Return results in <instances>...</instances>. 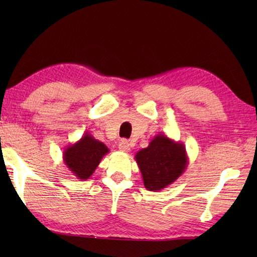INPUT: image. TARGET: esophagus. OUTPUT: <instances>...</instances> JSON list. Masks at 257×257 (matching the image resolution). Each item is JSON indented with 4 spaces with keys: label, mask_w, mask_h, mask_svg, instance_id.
Segmentation results:
<instances>
[{
    "label": "esophagus",
    "mask_w": 257,
    "mask_h": 257,
    "mask_svg": "<svg viewBox=\"0 0 257 257\" xmlns=\"http://www.w3.org/2000/svg\"><path fill=\"white\" fill-rule=\"evenodd\" d=\"M118 149L121 152H129L130 151V144L128 143V140L122 139L120 141L118 145Z\"/></svg>",
    "instance_id": "1"
}]
</instances>
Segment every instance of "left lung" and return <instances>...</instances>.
<instances>
[{
    "label": "left lung",
    "instance_id": "obj_1",
    "mask_svg": "<svg viewBox=\"0 0 257 257\" xmlns=\"http://www.w3.org/2000/svg\"><path fill=\"white\" fill-rule=\"evenodd\" d=\"M135 159L145 188L154 192L172 184L189 165L185 146L162 134L157 135L147 148L139 150Z\"/></svg>",
    "mask_w": 257,
    "mask_h": 257
}]
</instances>
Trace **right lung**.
Segmentation results:
<instances>
[{"instance_id": "obj_1", "label": "right lung", "mask_w": 257, "mask_h": 257, "mask_svg": "<svg viewBox=\"0 0 257 257\" xmlns=\"http://www.w3.org/2000/svg\"><path fill=\"white\" fill-rule=\"evenodd\" d=\"M109 152L107 146L86 132L77 143L68 146L63 152L64 163L79 180L89 179L103 156Z\"/></svg>"}]
</instances>
